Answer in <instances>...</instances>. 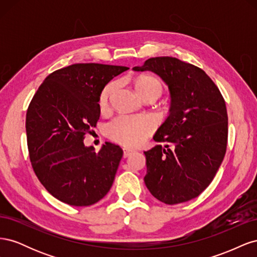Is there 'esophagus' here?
<instances>
[{
	"instance_id": "1",
	"label": "esophagus",
	"mask_w": 257,
	"mask_h": 257,
	"mask_svg": "<svg viewBox=\"0 0 257 257\" xmlns=\"http://www.w3.org/2000/svg\"><path fill=\"white\" fill-rule=\"evenodd\" d=\"M133 152H135V151L132 150V149H128V148H123V157L124 158L130 157V155Z\"/></svg>"
}]
</instances>
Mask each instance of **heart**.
Returning a JSON list of instances; mask_svg holds the SVG:
<instances>
[{"instance_id": "1", "label": "heart", "mask_w": 257, "mask_h": 257, "mask_svg": "<svg viewBox=\"0 0 257 257\" xmlns=\"http://www.w3.org/2000/svg\"><path fill=\"white\" fill-rule=\"evenodd\" d=\"M135 88L143 98L153 96L158 98L163 91L161 81L151 75H143L135 81ZM114 89V83L109 82L100 91L98 104L100 108H105L109 100V96ZM153 131V123L146 116L120 115L107 125V135L113 141L127 147L142 145L145 139Z\"/></svg>"}]
</instances>
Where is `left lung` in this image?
Segmentation results:
<instances>
[{
    "mask_svg": "<svg viewBox=\"0 0 257 257\" xmlns=\"http://www.w3.org/2000/svg\"><path fill=\"white\" fill-rule=\"evenodd\" d=\"M133 69L158 74L172 97L168 118L153 137L166 148L145 151L146 186L166 205L195 198L211 183L226 153L228 116L221 92L203 69L177 58H150Z\"/></svg>",
    "mask_w": 257,
    "mask_h": 257,
    "instance_id": "8db88e82",
    "label": "left lung"
}]
</instances>
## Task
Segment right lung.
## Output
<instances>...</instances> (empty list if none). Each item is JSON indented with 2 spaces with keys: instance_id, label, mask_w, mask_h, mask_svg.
Segmentation results:
<instances>
[{
  "instance_id": "right-lung-1",
  "label": "right lung",
  "mask_w": 257,
  "mask_h": 257,
  "mask_svg": "<svg viewBox=\"0 0 257 257\" xmlns=\"http://www.w3.org/2000/svg\"><path fill=\"white\" fill-rule=\"evenodd\" d=\"M127 69L98 63L60 68L31 100L26 119L31 164L45 189L65 204L93 205L111 188L122 149L105 143L96 153L83 139L99 119L100 91Z\"/></svg>"
}]
</instances>
